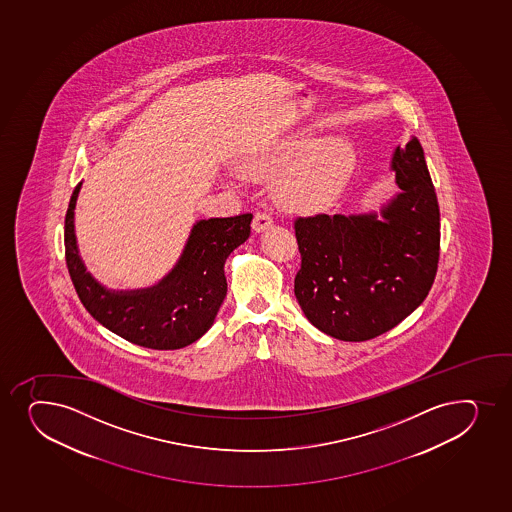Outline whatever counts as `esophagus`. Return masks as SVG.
Returning a JSON list of instances; mask_svg holds the SVG:
<instances>
[{"label":"esophagus","mask_w":512,"mask_h":512,"mask_svg":"<svg viewBox=\"0 0 512 512\" xmlns=\"http://www.w3.org/2000/svg\"><path fill=\"white\" fill-rule=\"evenodd\" d=\"M274 225V220H272V216L267 211H257L255 216H253V230L260 233V231L267 230L270 226Z\"/></svg>","instance_id":"1"}]
</instances>
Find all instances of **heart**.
Segmentation results:
<instances>
[{"mask_svg":"<svg viewBox=\"0 0 512 512\" xmlns=\"http://www.w3.org/2000/svg\"><path fill=\"white\" fill-rule=\"evenodd\" d=\"M352 147L343 137L326 135L311 142L303 133L259 152L253 171L281 174L277 196L296 211H323L340 196L352 172Z\"/></svg>","mask_w":512,"mask_h":512,"instance_id":"heart-1","label":"heart"}]
</instances>
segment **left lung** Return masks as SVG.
Here are the masks:
<instances>
[{
    "instance_id": "8db88e82",
    "label": "left lung",
    "mask_w": 512,
    "mask_h": 512,
    "mask_svg": "<svg viewBox=\"0 0 512 512\" xmlns=\"http://www.w3.org/2000/svg\"><path fill=\"white\" fill-rule=\"evenodd\" d=\"M399 193L379 213L294 221L304 316L336 340L365 341L423 303L440 259V206L418 138L392 154Z\"/></svg>"
}]
</instances>
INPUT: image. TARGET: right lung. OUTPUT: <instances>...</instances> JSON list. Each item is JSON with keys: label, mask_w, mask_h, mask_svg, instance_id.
Here are the masks:
<instances>
[{"label": "right lung", "mask_w": 512, "mask_h": 512, "mask_svg": "<svg viewBox=\"0 0 512 512\" xmlns=\"http://www.w3.org/2000/svg\"><path fill=\"white\" fill-rule=\"evenodd\" d=\"M83 182L72 193L66 215V262L84 308L98 323L130 343L177 350L198 341L215 323L226 296L225 262L250 237L253 216L199 220L181 257L157 284L115 291L89 274L77 248L74 209Z\"/></svg>", "instance_id": "add662e5"}]
</instances>
